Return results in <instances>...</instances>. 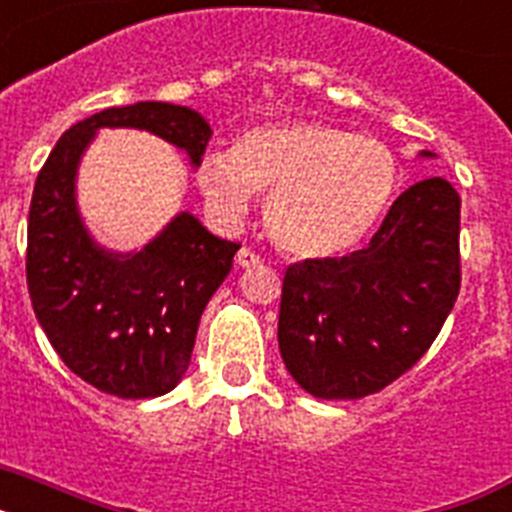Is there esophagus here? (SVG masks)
Here are the masks:
<instances>
[{
	"instance_id": "34e87169",
	"label": "esophagus",
	"mask_w": 512,
	"mask_h": 512,
	"mask_svg": "<svg viewBox=\"0 0 512 512\" xmlns=\"http://www.w3.org/2000/svg\"><path fill=\"white\" fill-rule=\"evenodd\" d=\"M235 264L241 266V269H256L261 264V256H256L251 248H241L238 256H235Z\"/></svg>"
}]
</instances>
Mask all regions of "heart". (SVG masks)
<instances>
[{
	"label": "heart",
	"instance_id": "obj_1",
	"mask_svg": "<svg viewBox=\"0 0 512 512\" xmlns=\"http://www.w3.org/2000/svg\"><path fill=\"white\" fill-rule=\"evenodd\" d=\"M194 176L228 223L246 215L253 192L269 194L264 223L277 248L295 259H325L372 233L400 192L402 166L382 140L287 120L243 130L233 148L205 153Z\"/></svg>",
	"mask_w": 512,
	"mask_h": 512
}]
</instances>
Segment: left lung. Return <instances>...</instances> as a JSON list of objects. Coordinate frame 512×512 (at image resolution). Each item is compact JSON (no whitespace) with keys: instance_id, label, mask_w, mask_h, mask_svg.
Instances as JSON below:
<instances>
[{"instance_id":"1","label":"left lung","mask_w":512,"mask_h":512,"mask_svg":"<svg viewBox=\"0 0 512 512\" xmlns=\"http://www.w3.org/2000/svg\"><path fill=\"white\" fill-rule=\"evenodd\" d=\"M459 207L446 179H423L397 197L369 246L289 266L277 336L302 390L359 400L428 351L459 297Z\"/></svg>"}]
</instances>
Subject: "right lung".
<instances>
[{
  "instance_id": "obj_1",
  "label": "right lung",
  "mask_w": 512,
  "mask_h": 512,
  "mask_svg": "<svg viewBox=\"0 0 512 512\" xmlns=\"http://www.w3.org/2000/svg\"><path fill=\"white\" fill-rule=\"evenodd\" d=\"M135 128L187 153L197 169L210 122L169 102L110 107L61 135L38 174L27 220V289L35 318L76 377L107 395L146 400L182 382L197 325L233 269L238 243L179 212L140 251L99 246L81 220L76 174L97 130Z\"/></svg>"
}]
</instances>
